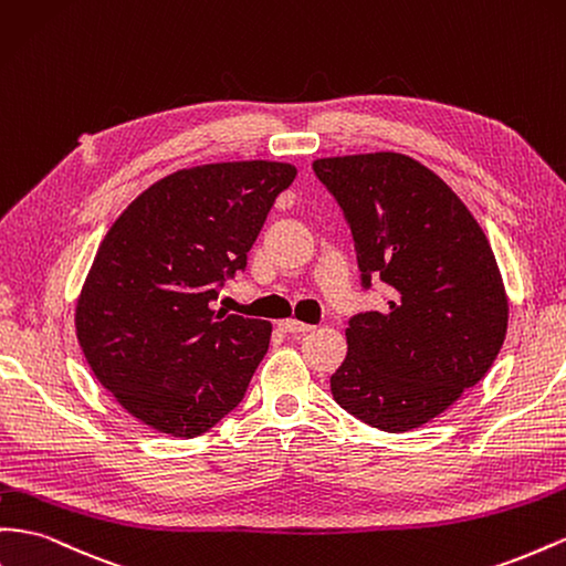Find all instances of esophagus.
<instances>
[{"label":"esophagus","instance_id":"1","mask_svg":"<svg viewBox=\"0 0 566 566\" xmlns=\"http://www.w3.org/2000/svg\"><path fill=\"white\" fill-rule=\"evenodd\" d=\"M279 326L285 333H310V331H314V326L302 324V321H297V318H283V321H279Z\"/></svg>","mask_w":566,"mask_h":566}]
</instances>
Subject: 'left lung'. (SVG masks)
Returning <instances> with one entry per match:
<instances>
[{"mask_svg": "<svg viewBox=\"0 0 566 566\" xmlns=\"http://www.w3.org/2000/svg\"><path fill=\"white\" fill-rule=\"evenodd\" d=\"M312 166L353 231L361 287L374 279L388 287L384 312L349 318L331 392L374 429H419L479 384L505 340L495 254L460 197L411 157L374 151Z\"/></svg>", "mask_w": 566, "mask_h": 566, "instance_id": "left-lung-1", "label": "left lung"}]
</instances>
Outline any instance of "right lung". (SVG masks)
Returning <instances> with one entry per match:
<instances>
[{
    "instance_id": "right-lung-1",
    "label": "right lung",
    "mask_w": 566,
    "mask_h": 566,
    "mask_svg": "<svg viewBox=\"0 0 566 566\" xmlns=\"http://www.w3.org/2000/svg\"><path fill=\"white\" fill-rule=\"evenodd\" d=\"M297 169L223 161L157 180L104 235L75 304V333L99 384L128 415L195 438L235 409L271 324L213 312Z\"/></svg>"
}]
</instances>
